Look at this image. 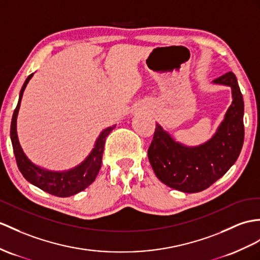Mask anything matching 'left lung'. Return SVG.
Instances as JSON below:
<instances>
[{"mask_svg":"<svg viewBox=\"0 0 260 260\" xmlns=\"http://www.w3.org/2000/svg\"><path fill=\"white\" fill-rule=\"evenodd\" d=\"M214 82L232 88L233 103L211 140L195 148L185 147L156 123L148 150L156 178L185 193H198L210 187L236 162L243 148L244 100L236 76L229 72Z\"/></svg>","mask_w":260,"mask_h":260,"instance_id":"8db88e82","label":"left lung"}]
</instances>
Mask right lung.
I'll return each instance as SVG.
<instances>
[{"mask_svg": "<svg viewBox=\"0 0 260 260\" xmlns=\"http://www.w3.org/2000/svg\"><path fill=\"white\" fill-rule=\"evenodd\" d=\"M31 76H33V74H30L24 82L11 122V140L12 145H13L17 167L24 178L33 185L40 187L43 191L52 195L59 196V198H67V196H72L84 191L96 179L101 168L106 138L116 128V125L109 126V128L101 132L90 154L78 167L68 171H62V172H53V171H47L35 166L34 163H31L27 159V156L23 152L20 142H18L16 132V119L18 110H20L23 92Z\"/></svg>", "mask_w": 260, "mask_h": 260, "instance_id": "1", "label": "right lung"}]
</instances>
